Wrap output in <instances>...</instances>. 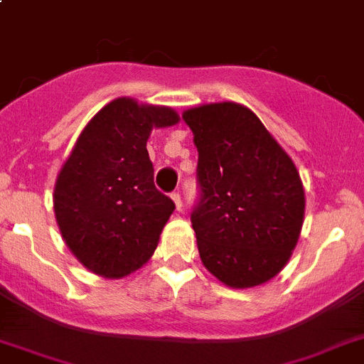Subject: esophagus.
<instances>
[{"label": "esophagus", "mask_w": 364, "mask_h": 364, "mask_svg": "<svg viewBox=\"0 0 364 364\" xmlns=\"http://www.w3.org/2000/svg\"><path fill=\"white\" fill-rule=\"evenodd\" d=\"M171 200H173V204H176L177 211H181V208H183L181 194H179V193H173V194H171Z\"/></svg>", "instance_id": "obj_1"}]
</instances>
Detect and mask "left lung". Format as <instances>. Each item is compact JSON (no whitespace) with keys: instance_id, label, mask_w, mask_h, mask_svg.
<instances>
[{"instance_id":"1","label":"left lung","mask_w":364,"mask_h":364,"mask_svg":"<svg viewBox=\"0 0 364 364\" xmlns=\"http://www.w3.org/2000/svg\"><path fill=\"white\" fill-rule=\"evenodd\" d=\"M198 149L202 198L191 221L202 264L227 287L270 282L304 223V185L293 159L253 111L236 102L183 111Z\"/></svg>"}]
</instances>
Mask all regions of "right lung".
Segmentation results:
<instances>
[{"label":"right lung","instance_id":"obj_1","mask_svg":"<svg viewBox=\"0 0 364 364\" xmlns=\"http://www.w3.org/2000/svg\"><path fill=\"white\" fill-rule=\"evenodd\" d=\"M177 122L171 107L122 96L87 122L65 159L54 217L65 245L96 276L119 279L153 257L176 204L154 187L147 139Z\"/></svg>","mask_w":364,"mask_h":364}]
</instances>
